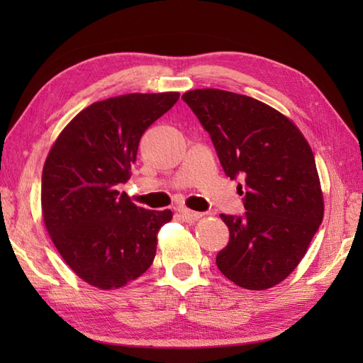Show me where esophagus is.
Segmentation results:
<instances>
[{"mask_svg": "<svg viewBox=\"0 0 363 363\" xmlns=\"http://www.w3.org/2000/svg\"><path fill=\"white\" fill-rule=\"evenodd\" d=\"M177 212L181 213V217L186 220V221H196V220H199L203 217V213L201 212H194V211H190V209H177Z\"/></svg>", "mask_w": 363, "mask_h": 363, "instance_id": "1", "label": "esophagus"}]
</instances>
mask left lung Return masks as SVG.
Here are the masks:
<instances>
[{
    "mask_svg": "<svg viewBox=\"0 0 363 363\" xmlns=\"http://www.w3.org/2000/svg\"><path fill=\"white\" fill-rule=\"evenodd\" d=\"M182 99L211 134L225 173L245 182V217L220 215L229 243L217 267L238 287L272 289L303 260L325 215L311 145L289 117L251 96L196 89Z\"/></svg>",
    "mask_w": 363,
    "mask_h": 363,
    "instance_id": "8db88e82",
    "label": "left lung"
}]
</instances>
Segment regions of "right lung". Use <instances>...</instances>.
Here are the masks:
<instances>
[{
    "label": "right lung",
    "instance_id": "right-lung-1",
    "mask_svg": "<svg viewBox=\"0 0 363 363\" xmlns=\"http://www.w3.org/2000/svg\"><path fill=\"white\" fill-rule=\"evenodd\" d=\"M177 91L96 101L59 134L42 173L45 228L65 264L99 290L125 287L152 264L172 211H146L117 190L130 177L138 142L172 109Z\"/></svg>",
    "mask_w": 363,
    "mask_h": 363
}]
</instances>
